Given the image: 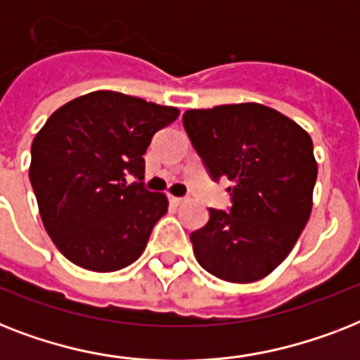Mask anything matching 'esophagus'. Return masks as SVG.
I'll use <instances>...</instances> for the list:
<instances>
[{
  "mask_svg": "<svg viewBox=\"0 0 360 360\" xmlns=\"http://www.w3.org/2000/svg\"><path fill=\"white\" fill-rule=\"evenodd\" d=\"M169 202L174 203V205H181V203H185L186 200L185 198H179V196H169Z\"/></svg>",
  "mask_w": 360,
  "mask_h": 360,
  "instance_id": "esophagus-1",
  "label": "esophagus"
}]
</instances>
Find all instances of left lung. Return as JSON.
<instances>
[{
    "label": "left lung",
    "instance_id": "1",
    "mask_svg": "<svg viewBox=\"0 0 360 360\" xmlns=\"http://www.w3.org/2000/svg\"><path fill=\"white\" fill-rule=\"evenodd\" d=\"M183 124L211 177L231 181L230 213L209 209L207 224L191 233L198 263L233 284L265 278L295 246L312 213V138L257 103L188 110Z\"/></svg>",
    "mask_w": 360,
    "mask_h": 360
}]
</instances>
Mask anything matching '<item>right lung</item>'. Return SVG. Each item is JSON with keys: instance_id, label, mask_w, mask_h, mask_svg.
Segmentation results:
<instances>
[{"instance_id": "1", "label": "right lung", "mask_w": 360, "mask_h": 360, "mask_svg": "<svg viewBox=\"0 0 360 360\" xmlns=\"http://www.w3.org/2000/svg\"><path fill=\"white\" fill-rule=\"evenodd\" d=\"M179 110L117 91H93L53 112L31 143L30 181L44 230L69 262L112 273L146 250L168 211L162 192L138 181L153 134Z\"/></svg>"}]
</instances>
